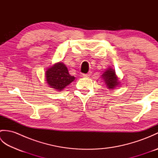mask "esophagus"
Here are the masks:
<instances>
[{
  "label": "esophagus",
  "mask_w": 158,
  "mask_h": 158,
  "mask_svg": "<svg viewBox=\"0 0 158 158\" xmlns=\"http://www.w3.org/2000/svg\"><path fill=\"white\" fill-rule=\"evenodd\" d=\"M90 75H91V72H89L88 73L83 74V76L84 77H89Z\"/></svg>",
  "instance_id": "esophagus-1"
}]
</instances>
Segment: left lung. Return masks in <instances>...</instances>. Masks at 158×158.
Listing matches in <instances>:
<instances>
[{"label":"left lung","instance_id":"8db88e82","mask_svg":"<svg viewBox=\"0 0 158 158\" xmlns=\"http://www.w3.org/2000/svg\"><path fill=\"white\" fill-rule=\"evenodd\" d=\"M104 80L106 87L109 89H115L120 84L118 77L116 75L115 71L112 68L109 67L101 75Z\"/></svg>","mask_w":158,"mask_h":158}]
</instances>
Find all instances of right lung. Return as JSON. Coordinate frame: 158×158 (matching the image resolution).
<instances>
[{
  "mask_svg": "<svg viewBox=\"0 0 158 158\" xmlns=\"http://www.w3.org/2000/svg\"><path fill=\"white\" fill-rule=\"evenodd\" d=\"M45 79L49 87L56 91L60 92L74 81L75 77L69 73L68 69L64 64L58 62L46 70Z\"/></svg>",
  "mask_w": 158,
  "mask_h": 158,
  "instance_id": "right-lung-1",
  "label": "right lung"
}]
</instances>
